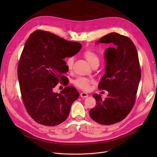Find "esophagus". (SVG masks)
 Masks as SVG:
<instances>
[{"label": "esophagus", "instance_id": "obj_1", "mask_svg": "<svg viewBox=\"0 0 157 157\" xmlns=\"http://www.w3.org/2000/svg\"><path fill=\"white\" fill-rule=\"evenodd\" d=\"M80 96L81 97H83V98H86L88 97V94L85 93V92H82L80 94Z\"/></svg>", "mask_w": 157, "mask_h": 157}]
</instances>
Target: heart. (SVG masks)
Segmentation results:
<instances>
[{
	"label": "heart",
	"mask_w": 157,
	"mask_h": 157,
	"mask_svg": "<svg viewBox=\"0 0 157 157\" xmlns=\"http://www.w3.org/2000/svg\"><path fill=\"white\" fill-rule=\"evenodd\" d=\"M84 56L87 60V62L89 63V64L92 66L94 65H98L99 63V59H98V57L96 53H95L94 52L90 51V50H86L84 53ZM74 63V59L72 57L68 58L66 60V65L68 68L69 70H71L73 66ZM94 81L89 79L88 78H78L74 81V84L76 86L79 87V88L83 90H88L90 88V84L94 83Z\"/></svg>",
	"instance_id": "1"
}]
</instances>
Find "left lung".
Returning <instances> with one entry per match:
<instances>
[{"label": "left lung", "mask_w": 157, "mask_h": 157, "mask_svg": "<svg viewBox=\"0 0 157 157\" xmlns=\"http://www.w3.org/2000/svg\"><path fill=\"white\" fill-rule=\"evenodd\" d=\"M98 43L113 46L104 52L105 72L98 84V88L109 94L104 100L101 95H93L97 105L89 114L95 121L109 125L125 118L132 109L141 72L137 49L130 38L112 32Z\"/></svg>", "instance_id": "8db88e82"}]
</instances>
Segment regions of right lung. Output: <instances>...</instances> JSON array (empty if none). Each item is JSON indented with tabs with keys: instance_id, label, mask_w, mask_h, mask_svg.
I'll list each match as a JSON object with an SVG mask.
<instances>
[{
	"instance_id": "1",
	"label": "right lung",
	"mask_w": 157,
	"mask_h": 157,
	"mask_svg": "<svg viewBox=\"0 0 157 157\" xmlns=\"http://www.w3.org/2000/svg\"><path fill=\"white\" fill-rule=\"evenodd\" d=\"M82 46L52 33L36 30L25 44L18 65L21 97L30 116L37 123L55 126L69 116L72 104L78 98L77 90L67 86L65 57L78 53ZM60 82L66 86L60 94L53 88Z\"/></svg>"
}]
</instances>
